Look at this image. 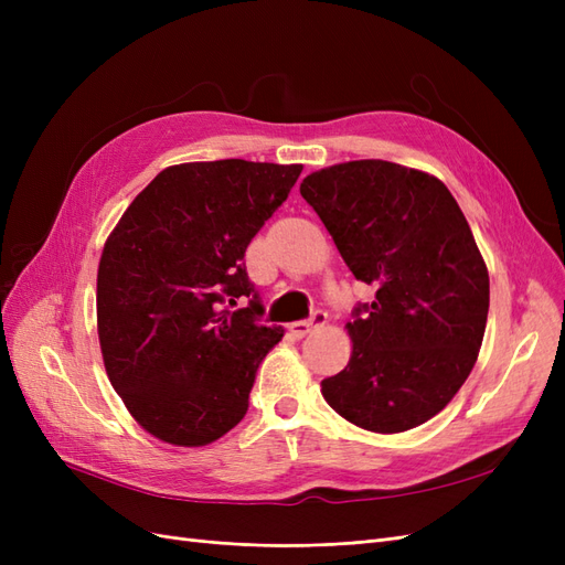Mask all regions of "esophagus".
<instances>
[{
  "instance_id": "34e87169",
  "label": "esophagus",
  "mask_w": 565,
  "mask_h": 565,
  "mask_svg": "<svg viewBox=\"0 0 565 565\" xmlns=\"http://www.w3.org/2000/svg\"><path fill=\"white\" fill-rule=\"evenodd\" d=\"M324 322H328V311L318 309V311H313V316H311L309 320H301V322H292V324H289V332H292L295 337H306L311 330L322 328Z\"/></svg>"
}]
</instances>
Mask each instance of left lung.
<instances>
[{
	"instance_id": "left-lung-1",
	"label": "left lung",
	"mask_w": 565,
	"mask_h": 565,
	"mask_svg": "<svg viewBox=\"0 0 565 565\" xmlns=\"http://www.w3.org/2000/svg\"><path fill=\"white\" fill-rule=\"evenodd\" d=\"M299 193L377 289L353 309L351 361L322 396L361 429H415L467 382L486 332L490 278L467 218L443 181L386 160L320 169Z\"/></svg>"
}]
</instances>
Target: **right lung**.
I'll return each mask as SVG.
<instances>
[{
  "label": "right lung",
  "instance_id": "obj_1",
  "mask_svg": "<svg viewBox=\"0 0 565 565\" xmlns=\"http://www.w3.org/2000/svg\"><path fill=\"white\" fill-rule=\"evenodd\" d=\"M299 174L247 160L167 167L110 233L96 280L100 353L156 438L207 446L245 417L256 370L285 334L262 322L245 249Z\"/></svg>",
  "mask_w": 565,
  "mask_h": 565
}]
</instances>
